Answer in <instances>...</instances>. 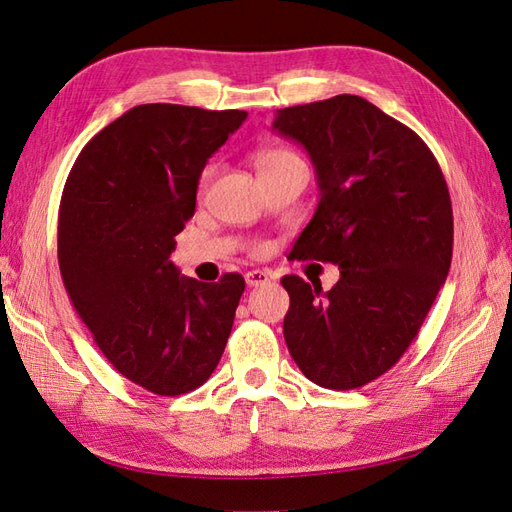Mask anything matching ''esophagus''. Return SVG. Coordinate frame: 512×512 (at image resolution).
Returning <instances> with one entry per match:
<instances>
[{"mask_svg": "<svg viewBox=\"0 0 512 512\" xmlns=\"http://www.w3.org/2000/svg\"><path fill=\"white\" fill-rule=\"evenodd\" d=\"M245 282H247V286L250 288H258V286H265V284H269L271 282V275L267 273V271H250V273H245Z\"/></svg>", "mask_w": 512, "mask_h": 512, "instance_id": "obj_1", "label": "esophagus"}]
</instances>
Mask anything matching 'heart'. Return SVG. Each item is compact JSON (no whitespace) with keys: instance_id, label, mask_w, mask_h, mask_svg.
<instances>
[{"instance_id":"obj_1","label":"heart","mask_w":512,"mask_h":512,"mask_svg":"<svg viewBox=\"0 0 512 512\" xmlns=\"http://www.w3.org/2000/svg\"><path fill=\"white\" fill-rule=\"evenodd\" d=\"M292 160H299L297 156H294L292 151L280 149V147H269V149H262V151L256 153L254 164H256L258 175H262V173H267V170H271V168H275V166H280V164H286V162H292ZM209 175H211V170H207L205 179H207Z\"/></svg>"}]
</instances>
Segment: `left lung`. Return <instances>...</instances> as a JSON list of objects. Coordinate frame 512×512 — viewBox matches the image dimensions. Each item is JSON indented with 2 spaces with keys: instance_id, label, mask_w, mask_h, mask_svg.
I'll return each instance as SVG.
<instances>
[{
  "instance_id": "obj_1",
  "label": "left lung",
  "mask_w": 512,
  "mask_h": 512,
  "mask_svg": "<svg viewBox=\"0 0 512 512\" xmlns=\"http://www.w3.org/2000/svg\"><path fill=\"white\" fill-rule=\"evenodd\" d=\"M273 132L305 149L320 194L290 256L339 267L327 292L284 277L286 346L318 386L356 389L399 361L446 282L451 196L421 138L365 98L280 108Z\"/></svg>"
}]
</instances>
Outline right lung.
<instances>
[{"label": "right lung", "mask_w": 512, "mask_h": 512, "mask_svg": "<svg viewBox=\"0 0 512 512\" xmlns=\"http://www.w3.org/2000/svg\"><path fill=\"white\" fill-rule=\"evenodd\" d=\"M245 119L134 106L83 147L61 196L57 256L72 305L119 374L156 395L205 384L232 331L243 277L198 282L170 252L209 158Z\"/></svg>", "instance_id": "add662e5"}]
</instances>
